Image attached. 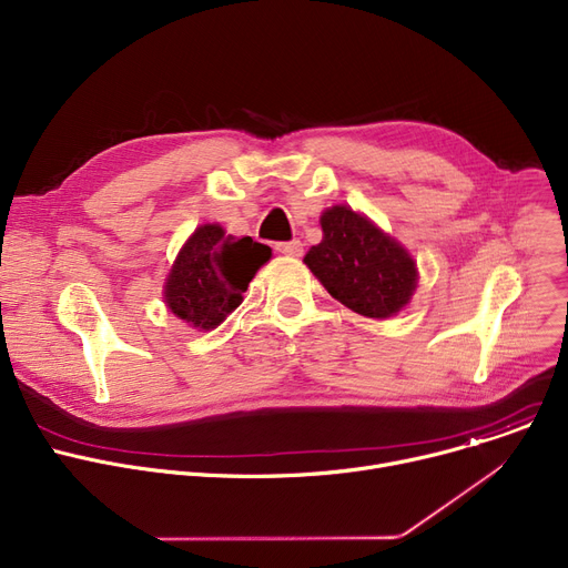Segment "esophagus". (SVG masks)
<instances>
[{
	"mask_svg": "<svg viewBox=\"0 0 568 568\" xmlns=\"http://www.w3.org/2000/svg\"><path fill=\"white\" fill-rule=\"evenodd\" d=\"M276 251L283 253V255H292V257H298L301 253H304V244H301L298 240H292V242H281L276 244Z\"/></svg>",
	"mask_w": 568,
	"mask_h": 568,
	"instance_id": "34e87169",
	"label": "esophagus"
}]
</instances>
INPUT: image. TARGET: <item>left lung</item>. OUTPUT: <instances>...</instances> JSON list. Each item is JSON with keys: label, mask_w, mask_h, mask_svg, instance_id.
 I'll return each instance as SVG.
<instances>
[{"label": "left lung", "mask_w": 568, "mask_h": 568, "mask_svg": "<svg viewBox=\"0 0 568 568\" xmlns=\"http://www.w3.org/2000/svg\"><path fill=\"white\" fill-rule=\"evenodd\" d=\"M320 223L324 237L304 262L328 294L365 317L397 315L418 285L408 251L347 205L328 207Z\"/></svg>", "instance_id": "obj_1"}]
</instances>
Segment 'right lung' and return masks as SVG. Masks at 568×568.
I'll return each mask as SVG.
<instances>
[{"label": "right lung", "instance_id": "add662e5", "mask_svg": "<svg viewBox=\"0 0 568 568\" xmlns=\"http://www.w3.org/2000/svg\"><path fill=\"white\" fill-rule=\"evenodd\" d=\"M272 257L267 244L225 235L205 223L180 248L164 285L169 311L199 331L216 328L240 304L255 272Z\"/></svg>", "mask_w": 568, "mask_h": 568}]
</instances>
